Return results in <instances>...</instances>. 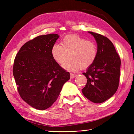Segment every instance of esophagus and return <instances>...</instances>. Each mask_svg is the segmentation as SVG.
Listing matches in <instances>:
<instances>
[{
	"mask_svg": "<svg viewBox=\"0 0 134 134\" xmlns=\"http://www.w3.org/2000/svg\"><path fill=\"white\" fill-rule=\"evenodd\" d=\"M76 75L75 74H70V77L71 79H73L75 77Z\"/></svg>",
	"mask_w": 134,
	"mask_h": 134,
	"instance_id": "1",
	"label": "esophagus"
}]
</instances>
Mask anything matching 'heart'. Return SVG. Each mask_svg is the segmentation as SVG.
Returning a JSON list of instances; mask_svg holds the SVG:
<instances>
[{"mask_svg": "<svg viewBox=\"0 0 134 134\" xmlns=\"http://www.w3.org/2000/svg\"><path fill=\"white\" fill-rule=\"evenodd\" d=\"M61 45L54 44L51 49V56L57 63L63 64L69 54L70 58L63 67L70 71H76L80 68L86 69L94 63L98 55V49L94 42L75 34L65 36Z\"/></svg>", "mask_w": 134, "mask_h": 134, "instance_id": "heart-1", "label": "heart"}]
</instances>
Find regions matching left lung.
Returning a JSON list of instances; mask_svg holds the SVG:
<instances>
[{"mask_svg": "<svg viewBox=\"0 0 134 134\" xmlns=\"http://www.w3.org/2000/svg\"><path fill=\"white\" fill-rule=\"evenodd\" d=\"M88 32L96 40L98 55L94 63L83 73L87 81L82 91L88 100L100 103L112 97L117 91L121 61L109 39L100 34Z\"/></svg>", "mask_w": 134, "mask_h": 134, "instance_id": "8db88e82", "label": "left lung"}]
</instances>
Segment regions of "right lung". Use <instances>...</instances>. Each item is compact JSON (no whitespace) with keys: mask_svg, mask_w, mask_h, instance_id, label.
Here are the masks:
<instances>
[{"mask_svg":"<svg viewBox=\"0 0 134 134\" xmlns=\"http://www.w3.org/2000/svg\"><path fill=\"white\" fill-rule=\"evenodd\" d=\"M59 35H40L26 42L15 58L13 75L20 97L36 109L50 107L57 100L70 73L51 56Z\"/></svg>","mask_w":134,"mask_h":134,"instance_id":"1","label":"right lung"}]
</instances>
